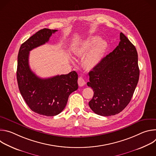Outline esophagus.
I'll return each mask as SVG.
<instances>
[{"mask_svg":"<svg viewBox=\"0 0 156 156\" xmlns=\"http://www.w3.org/2000/svg\"><path fill=\"white\" fill-rule=\"evenodd\" d=\"M78 84L80 86H83L86 84V82L82 77H80L78 78Z\"/></svg>","mask_w":156,"mask_h":156,"instance_id":"obj_1","label":"esophagus"}]
</instances>
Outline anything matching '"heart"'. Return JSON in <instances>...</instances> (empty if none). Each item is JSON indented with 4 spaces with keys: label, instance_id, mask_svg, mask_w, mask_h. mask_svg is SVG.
Here are the masks:
<instances>
[{
    "label": "heart",
    "instance_id": "heart-1",
    "mask_svg": "<svg viewBox=\"0 0 156 156\" xmlns=\"http://www.w3.org/2000/svg\"><path fill=\"white\" fill-rule=\"evenodd\" d=\"M101 39V38L98 36L89 37L75 52L77 55H83L90 51H88L83 61L84 66L88 70L94 69L100 64L107 49V42Z\"/></svg>",
    "mask_w": 156,
    "mask_h": 156
}]
</instances>
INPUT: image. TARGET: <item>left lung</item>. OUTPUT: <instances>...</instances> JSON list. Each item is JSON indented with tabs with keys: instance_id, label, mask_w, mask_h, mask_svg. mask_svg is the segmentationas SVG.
I'll return each mask as SVG.
<instances>
[{
	"instance_id": "left-lung-1",
	"label": "left lung",
	"mask_w": 156,
	"mask_h": 156,
	"mask_svg": "<svg viewBox=\"0 0 156 156\" xmlns=\"http://www.w3.org/2000/svg\"><path fill=\"white\" fill-rule=\"evenodd\" d=\"M119 46L89 73L94 91L89 105L101 116L115 115L127 106L137 86L140 70L135 46L122 33Z\"/></svg>"
}]
</instances>
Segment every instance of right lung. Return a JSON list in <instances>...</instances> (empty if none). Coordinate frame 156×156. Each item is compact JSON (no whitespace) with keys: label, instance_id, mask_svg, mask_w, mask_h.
<instances>
[{"label":"right lung","instance_id":"add662e5","mask_svg":"<svg viewBox=\"0 0 156 156\" xmlns=\"http://www.w3.org/2000/svg\"><path fill=\"white\" fill-rule=\"evenodd\" d=\"M57 31L48 28L39 30L21 44L18 55L16 78L20 92L31 110L47 117L60 114L70 94L78 88L75 71L67 75L41 78L30 69V51L48 42Z\"/></svg>","mask_w":156,"mask_h":156}]
</instances>
